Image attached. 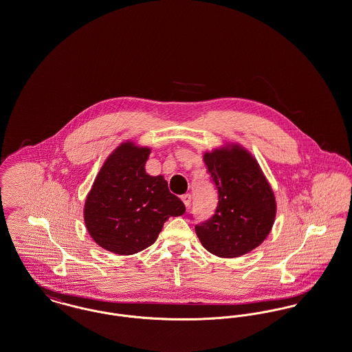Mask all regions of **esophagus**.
Wrapping results in <instances>:
<instances>
[{
  "instance_id": "obj_1",
  "label": "esophagus",
  "mask_w": 352,
  "mask_h": 352,
  "mask_svg": "<svg viewBox=\"0 0 352 352\" xmlns=\"http://www.w3.org/2000/svg\"><path fill=\"white\" fill-rule=\"evenodd\" d=\"M182 201H184L186 207H190V204H191V195L190 194H184V195H182Z\"/></svg>"
}]
</instances>
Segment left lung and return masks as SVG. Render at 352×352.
<instances>
[{"mask_svg":"<svg viewBox=\"0 0 352 352\" xmlns=\"http://www.w3.org/2000/svg\"><path fill=\"white\" fill-rule=\"evenodd\" d=\"M204 164L218 190V206L211 218L195 224V232L201 245L219 257L243 256L270 232L274 194L257 161L237 145L206 153Z\"/></svg>","mask_w":352,"mask_h":352,"instance_id":"left-lung-1","label":"left lung"}]
</instances>
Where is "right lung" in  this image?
<instances>
[{"instance_id": "add662e5", "label": "right lung", "mask_w": 352, "mask_h": 352, "mask_svg": "<svg viewBox=\"0 0 352 352\" xmlns=\"http://www.w3.org/2000/svg\"><path fill=\"white\" fill-rule=\"evenodd\" d=\"M149 154V148L121 144L104 162L87 197V230L107 251L126 256L151 247L164 223L186 211L162 175L146 174Z\"/></svg>"}]
</instances>
